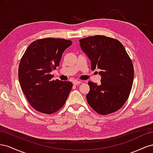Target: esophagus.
<instances>
[{"instance_id":"obj_1","label":"esophagus","mask_w":153,"mask_h":153,"mask_svg":"<svg viewBox=\"0 0 153 153\" xmlns=\"http://www.w3.org/2000/svg\"><path fill=\"white\" fill-rule=\"evenodd\" d=\"M81 83H82V81H80V80H74L73 82V85H75L80 84H81Z\"/></svg>"}]
</instances>
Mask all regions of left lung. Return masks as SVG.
<instances>
[{"instance_id": "1", "label": "left lung", "mask_w": 153, "mask_h": 153, "mask_svg": "<svg viewBox=\"0 0 153 153\" xmlns=\"http://www.w3.org/2000/svg\"><path fill=\"white\" fill-rule=\"evenodd\" d=\"M79 41L91 60L92 70H101V85L88 82V103L101 115L116 112L126 103L131 90L134 69L130 57L122 43L110 37L97 35Z\"/></svg>"}]
</instances>
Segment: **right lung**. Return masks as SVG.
I'll use <instances>...</instances> for the list:
<instances>
[{
  "instance_id": "right-lung-1",
  "label": "right lung",
  "mask_w": 153,
  "mask_h": 153,
  "mask_svg": "<svg viewBox=\"0 0 153 153\" xmlns=\"http://www.w3.org/2000/svg\"><path fill=\"white\" fill-rule=\"evenodd\" d=\"M72 43L61 38L39 39L31 43L23 55L18 80L29 104L39 112L52 114L66 102L72 83L53 80L50 72L59 66L64 50Z\"/></svg>"
}]
</instances>
